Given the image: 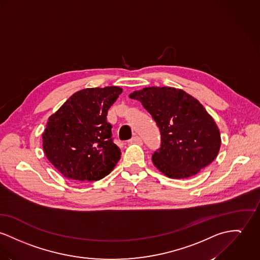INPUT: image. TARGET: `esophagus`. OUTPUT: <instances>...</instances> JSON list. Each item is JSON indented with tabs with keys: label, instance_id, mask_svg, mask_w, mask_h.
I'll return each mask as SVG.
<instances>
[{
	"label": "esophagus",
	"instance_id": "obj_1",
	"mask_svg": "<svg viewBox=\"0 0 260 260\" xmlns=\"http://www.w3.org/2000/svg\"><path fill=\"white\" fill-rule=\"evenodd\" d=\"M128 142L129 143H139V144H140L141 142H142V140H141V139H140V137H138V136H135L132 140H128Z\"/></svg>",
	"mask_w": 260,
	"mask_h": 260
}]
</instances>
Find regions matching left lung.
<instances>
[{"label":"left lung","instance_id":"8db88e82","mask_svg":"<svg viewBox=\"0 0 260 260\" xmlns=\"http://www.w3.org/2000/svg\"><path fill=\"white\" fill-rule=\"evenodd\" d=\"M129 98L140 101L159 127L161 144L151 158L164 175L194 176L217 157L220 131L197 99L171 87H146Z\"/></svg>","mask_w":260,"mask_h":260}]
</instances>
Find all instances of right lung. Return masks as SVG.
Returning a JSON list of instances; mask_svg holds the SVG:
<instances>
[{
	"label": "right lung",
	"instance_id": "obj_1",
	"mask_svg": "<svg viewBox=\"0 0 260 260\" xmlns=\"http://www.w3.org/2000/svg\"><path fill=\"white\" fill-rule=\"evenodd\" d=\"M121 92L116 86L83 89L49 117L42 134L43 151L67 179H102L120 160L107 114Z\"/></svg>",
	"mask_w": 260,
	"mask_h": 260
}]
</instances>
